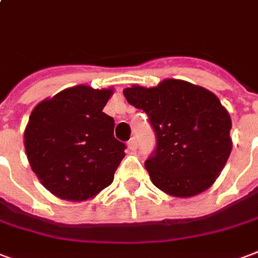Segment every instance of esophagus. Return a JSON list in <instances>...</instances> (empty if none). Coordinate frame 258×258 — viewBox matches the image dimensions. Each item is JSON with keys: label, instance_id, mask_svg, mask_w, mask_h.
Segmentation results:
<instances>
[{"label": "esophagus", "instance_id": "obj_1", "mask_svg": "<svg viewBox=\"0 0 258 258\" xmlns=\"http://www.w3.org/2000/svg\"><path fill=\"white\" fill-rule=\"evenodd\" d=\"M127 148L131 151H136L137 150V141L135 137H132L131 140L127 141Z\"/></svg>", "mask_w": 258, "mask_h": 258}]
</instances>
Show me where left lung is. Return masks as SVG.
I'll return each instance as SVG.
<instances>
[{
	"mask_svg": "<svg viewBox=\"0 0 258 258\" xmlns=\"http://www.w3.org/2000/svg\"><path fill=\"white\" fill-rule=\"evenodd\" d=\"M144 110L156 133V151L145 168L166 195L187 199L210 189L231 154V118L215 94L200 85L164 79L145 88L123 90Z\"/></svg>",
	"mask_w": 258,
	"mask_h": 258,
	"instance_id": "8db88e82",
	"label": "left lung"
}]
</instances>
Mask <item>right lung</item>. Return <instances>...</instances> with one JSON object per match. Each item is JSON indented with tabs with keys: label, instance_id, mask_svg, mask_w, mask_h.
Segmentation results:
<instances>
[{
	"label": "right lung",
	"instance_id": "1",
	"mask_svg": "<svg viewBox=\"0 0 258 258\" xmlns=\"http://www.w3.org/2000/svg\"><path fill=\"white\" fill-rule=\"evenodd\" d=\"M114 90L76 85L35 106L24 131L32 171L51 195L85 201L107 187L125 156L103 107Z\"/></svg>",
	"mask_w": 258,
	"mask_h": 258
}]
</instances>
